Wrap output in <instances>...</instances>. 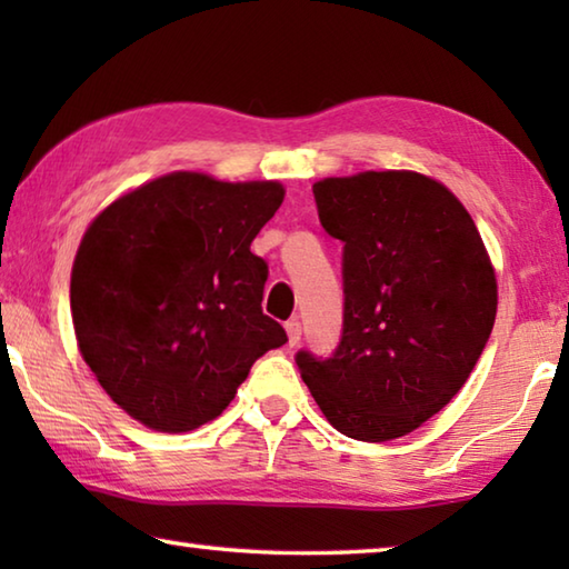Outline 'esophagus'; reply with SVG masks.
I'll use <instances>...</instances> for the list:
<instances>
[{
	"instance_id": "esophagus-1",
	"label": "esophagus",
	"mask_w": 569,
	"mask_h": 569,
	"mask_svg": "<svg viewBox=\"0 0 569 569\" xmlns=\"http://www.w3.org/2000/svg\"><path fill=\"white\" fill-rule=\"evenodd\" d=\"M286 333H288V346H298V341H301V321H298V319L288 321Z\"/></svg>"
}]
</instances>
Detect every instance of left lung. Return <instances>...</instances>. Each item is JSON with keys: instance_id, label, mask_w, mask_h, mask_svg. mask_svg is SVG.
<instances>
[{"instance_id": "left-lung-1", "label": "left lung", "mask_w": 569, "mask_h": 569, "mask_svg": "<svg viewBox=\"0 0 569 569\" xmlns=\"http://www.w3.org/2000/svg\"><path fill=\"white\" fill-rule=\"evenodd\" d=\"M343 243V336L331 359L296 356L323 417L359 441L419 429L465 387L497 316V276L445 182L363 170L313 182Z\"/></svg>"}]
</instances>
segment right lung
Wrapping results in <instances>:
<instances>
[{"label": "right lung", "instance_id": "right-lung-1", "mask_svg": "<svg viewBox=\"0 0 569 569\" xmlns=\"http://www.w3.org/2000/svg\"><path fill=\"white\" fill-rule=\"evenodd\" d=\"M283 196L278 180L176 170L92 218L70 278L77 349L134 421L168 435L203 427L258 356L288 341L263 316L268 266L250 253Z\"/></svg>", "mask_w": 569, "mask_h": 569}]
</instances>
